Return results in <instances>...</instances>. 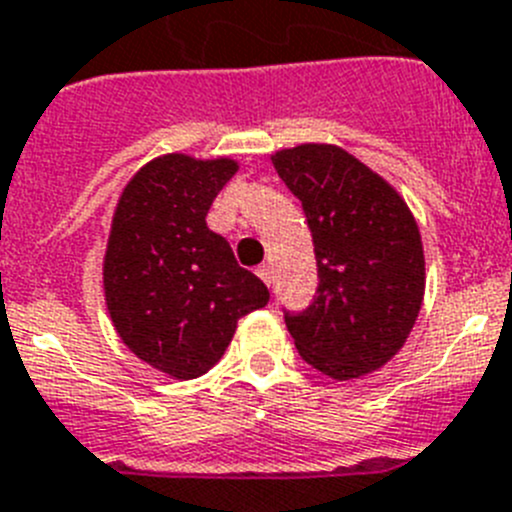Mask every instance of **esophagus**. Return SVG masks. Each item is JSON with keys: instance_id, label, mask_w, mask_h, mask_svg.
<instances>
[{"instance_id": "1", "label": "esophagus", "mask_w": 512, "mask_h": 512, "mask_svg": "<svg viewBox=\"0 0 512 512\" xmlns=\"http://www.w3.org/2000/svg\"><path fill=\"white\" fill-rule=\"evenodd\" d=\"M256 274H259V279L264 281L266 287H269V284H271V269H269V266H266V264H261L259 269H256Z\"/></svg>"}]
</instances>
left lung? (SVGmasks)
<instances>
[{
    "label": "left lung",
    "mask_w": 512,
    "mask_h": 512,
    "mask_svg": "<svg viewBox=\"0 0 512 512\" xmlns=\"http://www.w3.org/2000/svg\"><path fill=\"white\" fill-rule=\"evenodd\" d=\"M302 200L317 259V297L284 312L304 363L335 381L386 365L409 337L424 299V248L409 205L360 159L332 144L271 157Z\"/></svg>",
    "instance_id": "left-lung-1"
}]
</instances>
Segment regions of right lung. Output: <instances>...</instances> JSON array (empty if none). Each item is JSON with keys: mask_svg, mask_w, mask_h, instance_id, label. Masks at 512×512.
<instances>
[{"mask_svg": "<svg viewBox=\"0 0 512 512\" xmlns=\"http://www.w3.org/2000/svg\"><path fill=\"white\" fill-rule=\"evenodd\" d=\"M236 170L225 157L152 159L124 187L111 223L103 259L111 322L131 353L180 381L208 373L238 320L269 302L264 281L205 223Z\"/></svg>", "mask_w": 512, "mask_h": 512, "instance_id": "obj_1", "label": "right lung"}]
</instances>
